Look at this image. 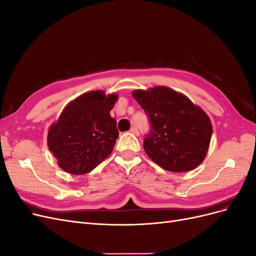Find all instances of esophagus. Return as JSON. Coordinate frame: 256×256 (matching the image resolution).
I'll use <instances>...</instances> for the list:
<instances>
[{
	"label": "esophagus",
	"instance_id": "obj_1",
	"mask_svg": "<svg viewBox=\"0 0 256 256\" xmlns=\"http://www.w3.org/2000/svg\"><path fill=\"white\" fill-rule=\"evenodd\" d=\"M130 132L132 134H134V136H138V134H140V132H138V130L136 127H131Z\"/></svg>",
	"mask_w": 256,
	"mask_h": 256
}]
</instances>
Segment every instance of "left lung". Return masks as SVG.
I'll list each match as a JSON object with an SVG mask.
<instances>
[{"mask_svg": "<svg viewBox=\"0 0 256 256\" xmlns=\"http://www.w3.org/2000/svg\"><path fill=\"white\" fill-rule=\"evenodd\" d=\"M132 97L150 122L143 147L154 164L178 173L191 171L202 164L210 143L212 126L200 106L166 86L136 90Z\"/></svg>", "mask_w": 256, "mask_h": 256, "instance_id": "1", "label": "left lung"}]
</instances>
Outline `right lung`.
<instances>
[{
    "mask_svg": "<svg viewBox=\"0 0 256 256\" xmlns=\"http://www.w3.org/2000/svg\"><path fill=\"white\" fill-rule=\"evenodd\" d=\"M116 100V94L92 90L65 106L48 132V147L62 170L86 174L112 152L120 134L110 115Z\"/></svg>",
    "mask_w": 256,
    "mask_h": 256,
    "instance_id": "obj_1",
    "label": "right lung"
}]
</instances>
